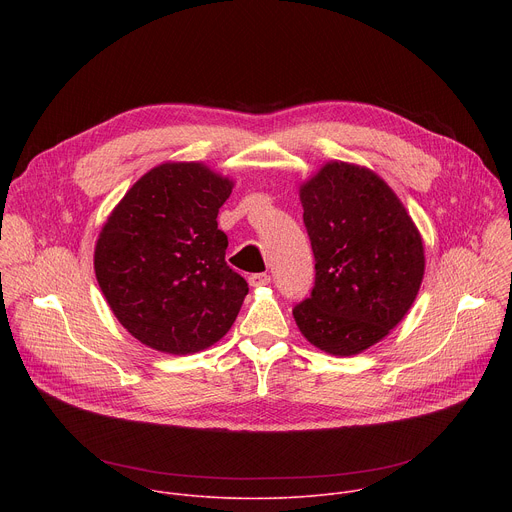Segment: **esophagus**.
<instances>
[{
	"label": "esophagus",
	"instance_id": "obj_1",
	"mask_svg": "<svg viewBox=\"0 0 512 512\" xmlns=\"http://www.w3.org/2000/svg\"><path fill=\"white\" fill-rule=\"evenodd\" d=\"M269 281H271V277L267 273H253V275H249V285L251 287H263Z\"/></svg>",
	"mask_w": 512,
	"mask_h": 512
}]
</instances>
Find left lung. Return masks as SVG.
<instances>
[{"mask_svg": "<svg viewBox=\"0 0 512 512\" xmlns=\"http://www.w3.org/2000/svg\"><path fill=\"white\" fill-rule=\"evenodd\" d=\"M300 200L316 285L294 308L296 324L328 354H358L413 306L425 273L421 235L391 186L364 166L326 162Z\"/></svg>", "mask_w": 512, "mask_h": 512, "instance_id": "8db88e82", "label": "left lung"}]
</instances>
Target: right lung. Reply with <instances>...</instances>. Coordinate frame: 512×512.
Here are the masks:
<instances>
[{
	"instance_id": "add662e5",
	"label": "right lung",
	"mask_w": 512,
	"mask_h": 512,
	"mask_svg": "<svg viewBox=\"0 0 512 512\" xmlns=\"http://www.w3.org/2000/svg\"><path fill=\"white\" fill-rule=\"evenodd\" d=\"M235 182L202 162L145 172L111 210L95 245V275L119 324L166 354H194L237 320L247 281L225 261L218 208Z\"/></svg>"
}]
</instances>
